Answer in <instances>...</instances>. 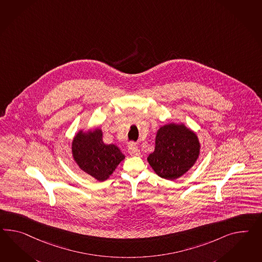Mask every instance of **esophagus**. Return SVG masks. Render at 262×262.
<instances>
[{
  "label": "esophagus",
  "mask_w": 262,
  "mask_h": 262,
  "mask_svg": "<svg viewBox=\"0 0 262 262\" xmlns=\"http://www.w3.org/2000/svg\"><path fill=\"white\" fill-rule=\"evenodd\" d=\"M128 153L131 156H140L141 155V151L138 149L137 146H135L133 143H131L128 147Z\"/></svg>",
  "instance_id": "esophagus-1"
}]
</instances>
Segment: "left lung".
<instances>
[{"label":"left lung","mask_w":262,"mask_h":262,"mask_svg":"<svg viewBox=\"0 0 262 262\" xmlns=\"http://www.w3.org/2000/svg\"><path fill=\"white\" fill-rule=\"evenodd\" d=\"M200 151L201 143L194 132L183 123L170 122L158 130L154 152L147 161L156 174L174 181L194 165Z\"/></svg>","instance_id":"1"}]
</instances>
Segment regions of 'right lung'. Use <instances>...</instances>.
I'll use <instances>...</instances> for the list:
<instances>
[{"instance_id": "obj_1", "label": "right lung", "mask_w": 262, "mask_h": 262, "mask_svg": "<svg viewBox=\"0 0 262 262\" xmlns=\"http://www.w3.org/2000/svg\"><path fill=\"white\" fill-rule=\"evenodd\" d=\"M72 156L82 171L99 181H106L125 158L117 145L103 142L101 128L80 130L72 141Z\"/></svg>"}]
</instances>
